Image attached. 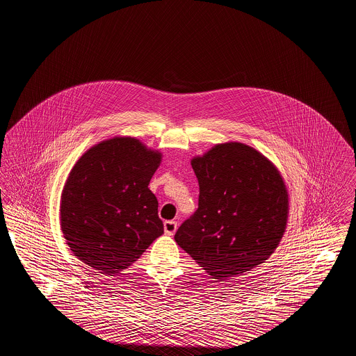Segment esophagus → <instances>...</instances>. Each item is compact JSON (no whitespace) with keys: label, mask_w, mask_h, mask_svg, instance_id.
I'll list each match as a JSON object with an SVG mask.
<instances>
[{"label":"esophagus","mask_w":356,"mask_h":356,"mask_svg":"<svg viewBox=\"0 0 356 356\" xmlns=\"http://www.w3.org/2000/svg\"><path fill=\"white\" fill-rule=\"evenodd\" d=\"M177 229V222L173 220H168L164 222V231L167 235H173Z\"/></svg>","instance_id":"obj_1"}]
</instances>
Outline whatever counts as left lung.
<instances>
[{"mask_svg":"<svg viewBox=\"0 0 356 356\" xmlns=\"http://www.w3.org/2000/svg\"><path fill=\"white\" fill-rule=\"evenodd\" d=\"M199 208L175 240L221 282L264 263L286 232L288 192L279 170L243 143L216 144L191 160Z\"/></svg>","mask_w":356,"mask_h":356,"instance_id":"left-lung-1","label":"left lung"}]
</instances>
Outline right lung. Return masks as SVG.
I'll return each instance as SVG.
<instances>
[{"mask_svg": "<svg viewBox=\"0 0 356 356\" xmlns=\"http://www.w3.org/2000/svg\"><path fill=\"white\" fill-rule=\"evenodd\" d=\"M161 156L135 137L116 136L77 160L60 204L61 231L77 259L115 276L164 234L148 188Z\"/></svg>", "mask_w": 356, "mask_h": 356, "instance_id": "1", "label": "right lung"}]
</instances>
